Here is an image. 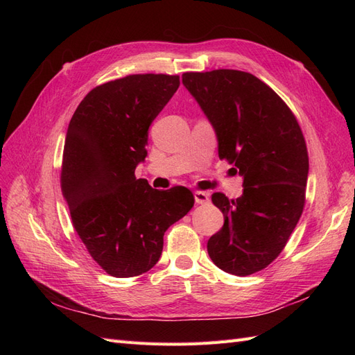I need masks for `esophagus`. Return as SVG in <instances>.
Masks as SVG:
<instances>
[{
    "instance_id": "1",
    "label": "esophagus",
    "mask_w": 355,
    "mask_h": 355,
    "mask_svg": "<svg viewBox=\"0 0 355 355\" xmlns=\"http://www.w3.org/2000/svg\"><path fill=\"white\" fill-rule=\"evenodd\" d=\"M194 198H196L197 204H206V202H209V194H207V192L196 191L194 192Z\"/></svg>"
}]
</instances>
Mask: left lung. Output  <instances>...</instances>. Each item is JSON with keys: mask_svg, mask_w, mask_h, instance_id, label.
<instances>
[{"mask_svg": "<svg viewBox=\"0 0 355 355\" xmlns=\"http://www.w3.org/2000/svg\"><path fill=\"white\" fill-rule=\"evenodd\" d=\"M182 83L214 127L219 158L244 178L237 200L211 196L225 222L207 241L210 259L232 275L262 271L282 253L304 211V133L287 103L249 72H185Z\"/></svg>", "mask_w": 355, "mask_h": 355, "instance_id": "obj_1", "label": "left lung"}]
</instances>
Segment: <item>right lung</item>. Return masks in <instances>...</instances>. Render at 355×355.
<instances>
[{
	"instance_id": "add662e5",
	"label": "right lung",
	"mask_w": 355,
	"mask_h": 355,
	"mask_svg": "<svg viewBox=\"0 0 355 355\" xmlns=\"http://www.w3.org/2000/svg\"><path fill=\"white\" fill-rule=\"evenodd\" d=\"M180 84L179 75L133 73L90 90L65 139L60 187L73 230L112 277L145 274L158 262L163 237L194 206L185 187L154 189L136 179L148 128Z\"/></svg>"
}]
</instances>
